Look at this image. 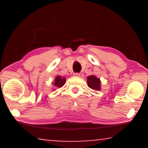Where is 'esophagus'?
<instances>
[{
  "instance_id": "1",
  "label": "esophagus",
  "mask_w": 148,
  "mask_h": 148,
  "mask_svg": "<svg viewBox=\"0 0 148 148\" xmlns=\"http://www.w3.org/2000/svg\"><path fill=\"white\" fill-rule=\"evenodd\" d=\"M80 76L79 73H74V76H76V77H79Z\"/></svg>"
}]
</instances>
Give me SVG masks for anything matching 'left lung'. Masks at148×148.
Wrapping results in <instances>:
<instances>
[{
  "label": "left lung",
  "mask_w": 148,
  "mask_h": 148,
  "mask_svg": "<svg viewBox=\"0 0 148 148\" xmlns=\"http://www.w3.org/2000/svg\"><path fill=\"white\" fill-rule=\"evenodd\" d=\"M87 84H88V87L91 89L96 90V91H100L101 90V80L94 75H91V76L87 77Z\"/></svg>",
  "instance_id": "8db88e82"
}]
</instances>
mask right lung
Wrapping results in <instances>:
<instances>
[{"instance_id":"1","label":"right lung","mask_w":148,"mask_h":148,"mask_svg":"<svg viewBox=\"0 0 148 148\" xmlns=\"http://www.w3.org/2000/svg\"><path fill=\"white\" fill-rule=\"evenodd\" d=\"M65 83H66L65 77H62L61 76H57L54 82H53V84L57 87H62Z\"/></svg>"}]
</instances>
